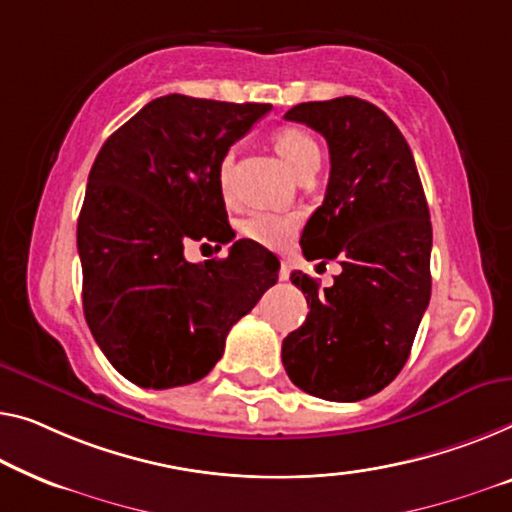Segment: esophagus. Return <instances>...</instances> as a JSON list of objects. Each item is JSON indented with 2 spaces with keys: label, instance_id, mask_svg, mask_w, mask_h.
<instances>
[{
  "label": "esophagus",
  "instance_id": "34e87169",
  "mask_svg": "<svg viewBox=\"0 0 512 512\" xmlns=\"http://www.w3.org/2000/svg\"><path fill=\"white\" fill-rule=\"evenodd\" d=\"M280 280H289V266L285 262L280 264Z\"/></svg>",
  "mask_w": 512,
  "mask_h": 512
}]
</instances>
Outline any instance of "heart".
Masks as SVG:
<instances>
[{
    "label": "heart",
    "mask_w": 512,
    "mask_h": 512,
    "mask_svg": "<svg viewBox=\"0 0 512 512\" xmlns=\"http://www.w3.org/2000/svg\"><path fill=\"white\" fill-rule=\"evenodd\" d=\"M273 149L278 151V156L292 167L296 174H303L310 167H319V144L305 128L301 126H282L271 137ZM232 165L234 154L227 151L218 165V183L223 195H230V179H232ZM301 216L299 213H271V211H257L253 216L243 220V234L248 239H253L262 246L269 248H282L292 239L294 232L299 230Z\"/></svg>",
    "instance_id": "obj_1"
}]
</instances>
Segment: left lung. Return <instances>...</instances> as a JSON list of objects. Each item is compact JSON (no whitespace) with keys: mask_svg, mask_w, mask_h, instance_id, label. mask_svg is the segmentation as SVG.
<instances>
[{"mask_svg":"<svg viewBox=\"0 0 512 512\" xmlns=\"http://www.w3.org/2000/svg\"><path fill=\"white\" fill-rule=\"evenodd\" d=\"M326 137L331 177L301 234L305 259H338L331 287L292 273L310 305L282 340L301 391L356 402L398 377L430 303L432 225L414 156L398 126L356 96L299 103L285 114Z\"/></svg>","mask_w":512,"mask_h":512,"instance_id":"8db88e82","label":"left lung"}]
</instances>
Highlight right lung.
I'll list each match as a JSON object with an SVG mask.
<instances>
[{
  "instance_id": "1",
  "label": "right lung",
  "mask_w": 512,
  "mask_h": 512,
  "mask_svg": "<svg viewBox=\"0 0 512 512\" xmlns=\"http://www.w3.org/2000/svg\"><path fill=\"white\" fill-rule=\"evenodd\" d=\"M269 110L160 96L91 165L78 220L82 308L101 352L137 386L207 377L232 326L276 285L280 262L250 239L225 259L183 257L190 241L234 239L218 165Z\"/></svg>"
}]
</instances>
